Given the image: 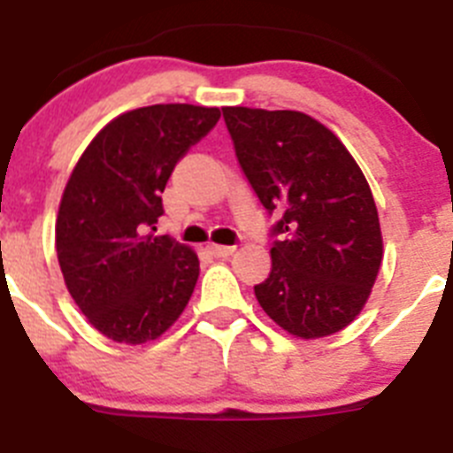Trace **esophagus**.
Listing matches in <instances>:
<instances>
[{
	"label": "esophagus",
	"instance_id": "obj_1",
	"mask_svg": "<svg viewBox=\"0 0 453 453\" xmlns=\"http://www.w3.org/2000/svg\"><path fill=\"white\" fill-rule=\"evenodd\" d=\"M207 250H210V255L214 257H230L232 252H234V246H219V243H210Z\"/></svg>",
	"mask_w": 453,
	"mask_h": 453
}]
</instances>
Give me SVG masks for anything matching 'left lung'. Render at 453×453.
I'll list each match as a JSON object with an SVG mask.
<instances>
[{"mask_svg":"<svg viewBox=\"0 0 453 453\" xmlns=\"http://www.w3.org/2000/svg\"><path fill=\"white\" fill-rule=\"evenodd\" d=\"M236 160L268 214L271 275L264 311L297 338L348 327L368 303L384 242L364 171L343 142L297 110L221 108Z\"/></svg>","mask_w":453,"mask_h":453,"instance_id":"left-lung-1","label":"left lung"}]
</instances>
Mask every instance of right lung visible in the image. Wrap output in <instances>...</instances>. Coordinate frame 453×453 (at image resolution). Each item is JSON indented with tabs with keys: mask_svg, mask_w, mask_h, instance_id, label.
I'll use <instances>...</instances> for the list:
<instances>
[{
	"mask_svg": "<svg viewBox=\"0 0 453 453\" xmlns=\"http://www.w3.org/2000/svg\"><path fill=\"white\" fill-rule=\"evenodd\" d=\"M219 108L157 104L99 130L76 162L56 219V255L69 296L117 343L156 341L176 323L198 280V257L156 236L162 191Z\"/></svg>",
	"mask_w": 453,
	"mask_h": 453,
	"instance_id": "1",
	"label": "right lung"
}]
</instances>
